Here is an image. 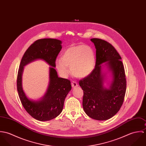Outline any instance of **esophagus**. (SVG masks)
Returning <instances> with one entry per match:
<instances>
[{
  "instance_id": "34e87169",
  "label": "esophagus",
  "mask_w": 146,
  "mask_h": 146,
  "mask_svg": "<svg viewBox=\"0 0 146 146\" xmlns=\"http://www.w3.org/2000/svg\"><path fill=\"white\" fill-rule=\"evenodd\" d=\"M71 85H72V88H75V87H76V86H78V83L76 82H75V81H73V82H72V83H71Z\"/></svg>"
}]
</instances>
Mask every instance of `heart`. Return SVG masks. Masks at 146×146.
<instances>
[{"label":"heart","mask_w":146,"mask_h":146,"mask_svg":"<svg viewBox=\"0 0 146 146\" xmlns=\"http://www.w3.org/2000/svg\"><path fill=\"white\" fill-rule=\"evenodd\" d=\"M95 54L93 49L87 45H72L63 51L61 60L56 62V67L63 75L69 72L68 67L74 75L78 78L88 76L95 65Z\"/></svg>","instance_id":"b5f03b06"}]
</instances>
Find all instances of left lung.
<instances>
[{"label":"left lung","instance_id":"obj_1","mask_svg":"<svg viewBox=\"0 0 146 146\" xmlns=\"http://www.w3.org/2000/svg\"><path fill=\"white\" fill-rule=\"evenodd\" d=\"M96 46L95 68L79 81L83 90V107L86 115L97 120H106L115 115L122 106L125 97L126 81L121 57L110 42L98 38L90 39ZM107 62L113 73L110 89L103 86L101 65Z\"/></svg>","mask_w":146,"mask_h":146}]
</instances>
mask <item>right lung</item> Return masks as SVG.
Returning <instances> with one entry per match:
<instances>
[{
    "label": "right lung",
    "mask_w": 146,
    "mask_h": 146,
    "mask_svg": "<svg viewBox=\"0 0 146 146\" xmlns=\"http://www.w3.org/2000/svg\"><path fill=\"white\" fill-rule=\"evenodd\" d=\"M62 42L55 39H41L34 42L24 53L17 78V88L23 107L27 112L37 120L45 121L56 118L62 112L64 99L71 89L69 80L59 78L56 70V61L62 49ZM42 59L50 66V82L47 93L39 102L30 100L21 88V74L23 66L35 59Z\"/></svg>",
    "instance_id": "obj_1"
}]
</instances>
